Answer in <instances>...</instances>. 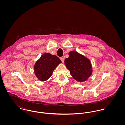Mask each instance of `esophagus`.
I'll return each instance as SVG.
<instances>
[{
	"label": "esophagus",
	"mask_w": 125,
	"mask_h": 125,
	"mask_svg": "<svg viewBox=\"0 0 125 125\" xmlns=\"http://www.w3.org/2000/svg\"><path fill=\"white\" fill-rule=\"evenodd\" d=\"M60 59H61V61L62 62H64V58H63V57H61V58H60Z\"/></svg>",
	"instance_id": "34e87169"
}]
</instances>
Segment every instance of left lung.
Here are the masks:
<instances>
[{
  "label": "left lung",
  "mask_w": 125,
  "mask_h": 125,
  "mask_svg": "<svg viewBox=\"0 0 125 125\" xmlns=\"http://www.w3.org/2000/svg\"><path fill=\"white\" fill-rule=\"evenodd\" d=\"M69 55V58L65 59L64 64L71 75L78 82L85 81L92 73L89 59L75 51L70 52Z\"/></svg>",
  "instance_id": "obj_1"
}]
</instances>
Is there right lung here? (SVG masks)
<instances>
[{"label":"right lung","instance_id":"add662e5","mask_svg":"<svg viewBox=\"0 0 125 125\" xmlns=\"http://www.w3.org/2000/svg\"><path fill=\"white\" fill-rule=\"evenodd\" d=\"M62 62L56 55L43 54L34 65V72L37 78L41 81L48 80L52 74L55 68Z\"/></svg>","mask_w":125,"mask_h":125}]
</instances>
